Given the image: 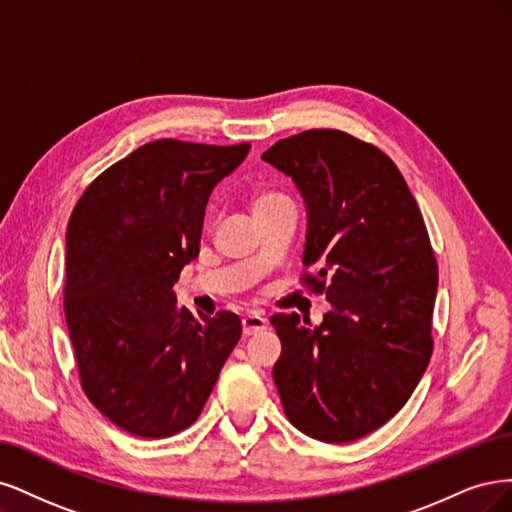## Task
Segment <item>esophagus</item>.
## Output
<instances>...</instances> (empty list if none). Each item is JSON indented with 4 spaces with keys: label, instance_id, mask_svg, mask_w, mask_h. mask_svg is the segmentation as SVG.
Returning <instances> with one entry per match:
<instances>
[{
    "label": "esophagus",
    "instance_id": "34e87169",
    "mask_svg": "<svg viewBox=\"0 0 512 512\" xmlns=\"http://www.w3.org/2000/svg\"><path fill=\"white\" fill-rule=\"evenodd\" d=\"M268 325V319L261 317L259 312H249V315L242 317V332L244 336H253L257 332H263Z\"/></svg>",
    "mask_w": 512,
    "mask_h": 512
}]
</instances>
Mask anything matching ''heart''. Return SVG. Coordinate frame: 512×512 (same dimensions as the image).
I'll return each instance as SVG.
<instances>
[{"instance_id": "obj_1", "label": "heart", "mask_w": 512, "mask_h": 512, "mask_svg": "<svg viewBox=\"0 0 512 512\" xmlns=\"http://www.w3.org/2000/svg\"><path fill=\"white\" fill-rule=\"evenodd\" d=\"M280 200H287V197H283L280 193H257L253 197V212H259L263 208H270V206L278 204Z\"/></svg>"}]
</instances>
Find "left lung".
Wrapping results in <instances>:
<instances>
[{"label":"left lung","mask_w":512,"mask_h":512,"mask_svg":"<svg viewBox=\"0 0 512 512\" xmlns=\"http://www.w3.org/2000/svg\"><path fill=\"white\" fill-rule=\"evenodd\" d=\"M261 159L302 195V263L317 268L306 283L332 306L319 325L270 319L280 402L310 438H364L408 402L432 357L438 268L421 210L395 163L344 131H302Z\"/></svg>","instance_id":"8db88e82"}]
</instances>
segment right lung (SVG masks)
Returning <instances> with one entry per match:
<instances>
[{
	"label": "right lung",
	"instance_id": "right-lung-1",
	"mask_svg": "<svg viewBox=\"0 0 512 512\" xmlns=\"http://www.w3.org/2000/svg\"><path fill=\"white\" fill-rule=\"evenodd\" d=\"M251 144L157 140L114 163L65 234V321L80 383L121 430L168 438L197 417L242 336L234 312L195 317L174 283L200 255L206 204Z\"/></svg>",
	"mask_w": 512,
	"mask_h": 512
}]
</instances>
